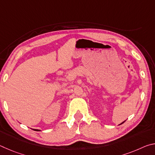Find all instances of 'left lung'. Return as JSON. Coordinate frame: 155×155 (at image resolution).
<instances>
[{
  "label": "left lung",
  "instance_id": "8db88e82",
  "mask_svg": "<svg viewBox=\"0 0 155 155\" xmlns=\"http://www.w3.org/2000/svg\"><path fill=\"white\" fill-rule=\"evenodd\" d=\"M125 121H126V120H125ZM125 121H124V122H122V123H121V124H120L119 125H120V124H123V123H124V122Z\"/></svg>",
  "mask_w": 155,
  "mask_h": 155
}]
</instances>
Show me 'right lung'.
<instances>
[{
    "instance_id": "right-lung-1",
    "label": "right lung",
    "mask_w": 155,
    "mask_h": 155,
    "mask_svg": "<svg viewBox=\"0 0 155 155\" xmlns=\"http://www.w3.org/2000/svg\"><path fill=\"white\" fill-rule=\"evenodd\" d=\"M31 129H33V130H35V131H41V130L40 129H33V128H31Z\"/></svg>"
}]
</instances>
